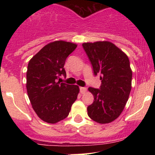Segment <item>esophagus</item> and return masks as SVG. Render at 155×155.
Segmentation results:
<instances>
[{"label":"esophagus","mask_w":155,"mask_h":155,"mask_svg":"<svg viewBox=\"0 0 155 155\" xmlns=\"http://www.w3.org/2000/svg\"><path fill=\"white\" fill-rule=\"evenodd\" d=\"M79 89H80L81 94H85L87 91V88L85 87H79Z\"/></svg>","instance_id":"1"}]
</instances>
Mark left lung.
Wrapping results in <instances>:
<instances>
[{"instance_id":"1","label":"left lung","mask_w":155,"mask_h":155,"mask_svg":"<svg viewBox=\"0 0 155 155\" xmlns=\"http://www.w3.org/2000/svg\"><path fill=\"white\" fill-rule=\"evenodd\" d=\"M94 75L101 74L100 89L88 87L94 102L87 115L99 124L115 121L124 110L131 91L132 70L127 55L109 41L82 43Z\"/></svg>"}]
</instances>
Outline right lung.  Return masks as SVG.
<instances>
[{"mask_svg":"<svg viewBox=\"0 0 155 155\" xmlns=\"http://www.w3.org/2000/svg\"><path fill=\"white\" fill-rule=\"evenodd\" d=\"M77 45L56 40L46 45L29 61L27 70L28 95L34 112L45 122L55 124L68 116L77 99L79 87L58 82L66 76L65 61Z\"/></svg>","mask_w":155,"mask_h":155,"instance_id":"obj_1","label":"right lung"}]
</instances>
